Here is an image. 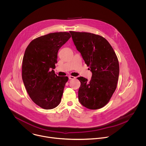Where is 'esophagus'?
<instances>
[{
	"label": "esophagus",
	"instance_id": "esophagus-1",
	"mask_svg": "<svg viewBox=\"0 0 146 146\" xmlns=\"http://www.w3.org/2000/svg\"><path fill=\"white\" fill-rule=\"evenodd\" d=\"M68 78H69V79H75L76 78L74 76H69Z\"/></svg>",
	"mask_w": 146,
	"mask_h": 146
}]
</instances>
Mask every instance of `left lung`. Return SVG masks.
Here are the masks:
<instances>
[{
  "label": "left lung",
  "mask_w": 146,
  "mask_h": 146,
  "mask_svg": "<svg viewBox=\"0 0 146 146\" xmlns=\"http://www.w3.org/2000/svg\"><path fill=\"white\" fill-rule=\"evenodd\" d=\"M77 50L92 72L90 82L79 77L80 104L90 110L100 109L110 101L117 86L119 63L113 49L104 37L92 33L70 31Z\"/></svg>",
  "instance_id": "obj_1"
}]
</instances>
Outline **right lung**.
Listing matches in <instances>:
<instances>
[{
	"label": "right lung",
	"mask_w": 146,
	"mask_h": 146,
	"mask_svg": "<svg viewBox=\"0 0 146 146\" xmlns=\"http://www.w3.org/2000/svg\"><path fill=\"white\" fill-rule=\"evenodd\" d=\"M71 38L67 32L50 33L30 42L22 60V78L32 101L45 110L60 104L67 76H58L53 69L60 48Z\"/></svg>",
	"instance_id": "obj_1"
}]
</instances>
